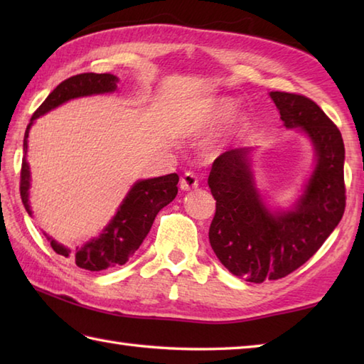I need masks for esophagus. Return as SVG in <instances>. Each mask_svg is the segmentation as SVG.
Returning a JSON list of instances; mask_svg holds the SVG:
<instances>
[{"label":"esophagus","mask_w":364,"mask_h":364,"mask_svg":"<svg viewBox=\"0 0 364 364\" xmlns=\"http://www.w3.org/2000/svg\"><path fill=\"white\" fill-rule=\"evenodd\" d=\"M197 186H198V178H197V175H194L192 172L183 173L181 180H180V188H181L183 191H191V189H194V188H197Z\"/></svg>","instance_id":"34e87169"}]
</instances>
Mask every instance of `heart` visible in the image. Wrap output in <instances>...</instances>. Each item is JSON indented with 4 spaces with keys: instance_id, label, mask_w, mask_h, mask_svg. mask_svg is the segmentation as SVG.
I'll return each mask as SVG.
<instances>
[{
    "instance_id": "obj_1",
    "label": "heart",
    "mask_w": 364,
    "mask_h": 364,
    "mask_svg": "<svg viewBox=\"0 0 364 364\" xmlns=\"http://www.w3.org/2000/svg\"><path fill=\"white\" fill-rule=\"evenodd\" d=\"M235 112V103H231L230 100H218L206 106V109L197 115L192 127H203L210 125V123H218L222 120H227L231 114Z\"/></svg>"
}]
</instances>
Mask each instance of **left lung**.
Returning a JSON list of instances; mask_svg holds the SVG:
<instances>
[{
	"label": "left lung",
	"instance_id": "obj_1",
	"mask_svg": "<svg viewBox=\"0 0 364 364\" xmlns=\"http://www.w3.org/2000/svg\"><path fill=\"white\" fill-rule=\"evenodd\" d=\"M286 128L311 139L316 167L289 211H270L255 188L249 149L222 153L208 178L215 200L210 244L231 274L245 282L278 280L310 259L346 210L344 142L338 127L313 100L270 92Z\"/></svg>",
	"mask_w": 364,
	"mask_h": 364
}]
</instances>
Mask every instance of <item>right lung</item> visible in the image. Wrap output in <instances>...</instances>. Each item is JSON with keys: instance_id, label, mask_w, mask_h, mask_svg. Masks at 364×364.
Instances as JSON below:
<instances>
[{"instance_id": "right-lung-1", "label": "right lung", "mask_w": 364, "mask_h": 364, "mask_svg": "<svg viewBox=\"0 0 364 364\" xmlns=\"http://www.w3.org/2000/svg\"><path fill=\"white\" fill-rule=\"evenodd\" d=\"M117 76L111 73L75 75L72 78L60 82L33 114L25 131V141H23L25 158L21 161L20 172V196L29 215L33 213H31L29 208L28 191L31 173L26 162V153L31 125H33L37 117H41V115L54 109L59 105L68 102V100L114 92L117 89ZM178 180L180 178H178L176 173H170L158 178H150V180L137 181L128 192L125 200L122 202L117 214L107 223V227L100 233V236L94 237L87 244H84L81 249H76L78 250L75 253L76 266L97 272V270H103L111 266L125 264L139 247H141L146 235H149L156 214L176 197ZM48 241L54 252L68 257L70 250L65 249L64 245L58 244L51 237H48Z\"/></svg>"}]
</instances>
